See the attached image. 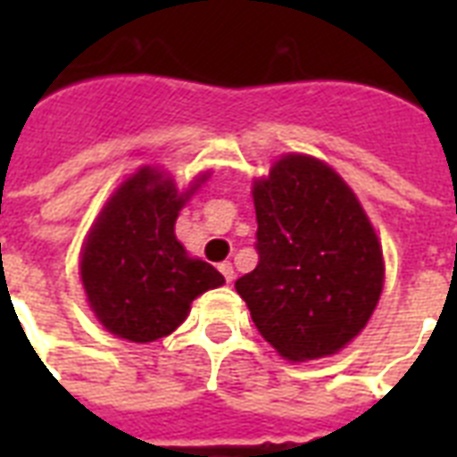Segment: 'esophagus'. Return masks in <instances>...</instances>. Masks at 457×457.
Returning a JSON list of instances; mask_svg holds the SVG:
<instances>
[{"label": "esophagus", "instance_id": "34e87169", "mask_svg": "<svg viewBox=\"0 0 457 457\" xmlns=\"http://www.w3.org/2000/svg\"><path fill=\"white\" fill-rule=\"evenodd\" d=\"M218 270L222 272V278L228 279V282H232V279H235V268H232V263H229V261H225V263L218 265Z\"/></svg>", "mask_w": 457, "mask_h": 457}]
</instances>
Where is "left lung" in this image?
<instances>
[{"instance_id": "obj_1", "label": "left lung", "mask_w": 457, "mask_h": 457, "mask_svg": "<svg viewBox=\"0 0 457 457\" xmlns=\"http://www.w3.org/2000/svg\"><path fill=\"white\" fill-rule=\"evenodd\" d=\"M256 270L235 282L282 358H325L368 325L384 287L382 246L353 189L327 163L287 154L253 182Z\"/></svg>"}]
</instances>
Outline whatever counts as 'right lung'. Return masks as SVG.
I'll list each match as a JSON object with an SVG mask.
<instances>
[{
  "label": "right lung",
  "mask_w": 457,
  "mask_h": 457,
  "mask_svg": "<svg viewBox=\"0 0 457 457\" xmlns=\"http://www.w3.org/2000/svg\"><path fill=\"white\" fill-rule=\"evenodd\" d=\"M187 192L156 168H139L106 201L82 246L80 278L89 308L111 334L146 344L185 322L189 305L225 278L192 258L175 237L179 208L206 182Z\"/></svg>",
  "instance_id": "right-lung-1"
}]
</instances>
